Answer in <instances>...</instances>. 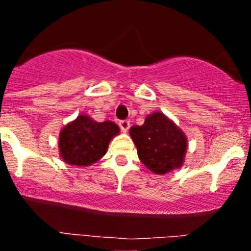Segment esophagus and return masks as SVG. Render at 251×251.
<instances>
[{
	"label": "esophagus",
	"mask_w": 251,
	"mask_h": 251,
	"mask_svg": "<svg viewBox=\"0 0 251 251\" xmlns=\"http://www.w3.org/2000/svg\"><path fill=\"white\" fill-rule=\"evenodd\" d=\"M119 126L122 128V131L126 133L129 128V122H127V120H122V122H119Z\"/></svg>",
	"instance_id": "1"
}]
</instances>
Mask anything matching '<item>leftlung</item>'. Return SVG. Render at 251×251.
Instances as JSON below:
<instances>
[{"label":"left lung","mask_w":251,"mask_h":251,"mask_svg":"<svg viewBox=\"0 0 251 251\" xmlns=\"http://www.w3.org/2000/svg\"><path fill=\"white\" fill-rule=\"evenodd\" d=\"M129 135L139 159L153 174L165 175L183 166L188 138L163 112L149 114L142 126H132Z\"/></svg>","instance_id":"8db88e82"}]
</instances>
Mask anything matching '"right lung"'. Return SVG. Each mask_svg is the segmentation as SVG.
<instances>
[{"label": "right lung", "instance_id": "obj_1", "mask_svg": "<svg viewBox=\"0 0 251 251\" xmlns=\"http://www.w3.org/2000/svg\"><path fill=\"white\" fill-rule=\"evenodd\" d=\"M119 133L116 123H99L87 114H79L60 131V157L68 165L91 166L106 154L109 142Z\"/></svg>", "mask_w": 251, "mask_h": 251}]
</instances>
